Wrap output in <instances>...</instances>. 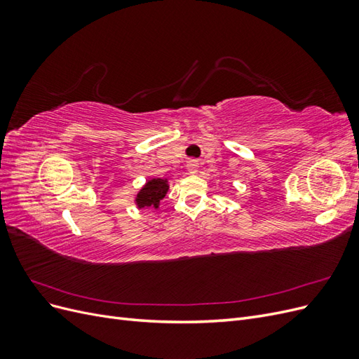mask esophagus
<instances>
[{
    "label": "esophagus",
    "mask_w": 359,
    "mask_h": 359,
    "mask_svg": "<svg viewBox=\"0 0 359 359\" xmlns=\"http://www.w3.org/2000/svg\"><path fill=\"white\" fill-rule=\"evenodd\" d=\"M198 169H199V166H198V161H196V160L187 161V170H189L190 173H196Z\"/></svg>",
    "instance_id": "34e87169"
}]
</instances>
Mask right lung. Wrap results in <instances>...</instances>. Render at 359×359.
I'll return each mask as SVG.
<instances>
[{"instance_id":"1","label":"right lung","mask_w":359,"mask_h":359,"mask_svg":"<svg viewBox=\"0 0 359 359\" xmlns=\"http://www.w3.org/2000/svg\"><path fill=\"white\" fill-rule=\"evenodd\" d=\"M168 181L166 180H151L147 186L137 194V205L139 206H157L160 201L166 196L168 191Z\"/></svg>"}]
</instances>
